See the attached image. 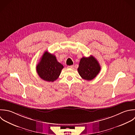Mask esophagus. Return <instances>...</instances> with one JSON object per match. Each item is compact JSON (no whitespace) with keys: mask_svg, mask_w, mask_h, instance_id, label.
Listing matches in <instances>:
<instances>
[{"mask_svg":"<svg viewBox=\"0 0 135 135\" xmlns=\"http://www.w3.org/2000/svg\"><path fill=\"white\" fill-rule=\"evenodd\" d=\"M73 67H74V66H73V65H71V66H68V68H70V69H72V68H73Z\"/></svg>","mask_w":135,"mask_h":135,"instance_id":"1","label":"esophagus"}]
</instances>
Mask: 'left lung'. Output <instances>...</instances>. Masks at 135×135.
Returning a JSON list of instances; mask_svg holds the SVG:
<instances>
[{
	"instance_id": "left-lung-1",
	"label": "left lung",
	"mask_w": 135,
	"mask_h": 135,
	"mask_svg": "<svg viewBox=\"0 0 135 135\" xmlns=\"http://www.w3.org/2000/svg\"><path fill=\"white\" fill-rule=\"evenodd\" d=\"M100 66L93 56L83 57L80 60L78 71L81 77L87 80L95 78L100 71Z\"/></svg>"
}]
</instances>
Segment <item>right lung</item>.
Returning a JSON list of instances; mask_svg holds the SVG:
<instances>
[{"mask_svg":"<svg viewBox=\"0 0 135 135\" xmlns=\"http://www.w3.org/2000/svg\"><path fill=\"white\" fill-rule=\"evenodd\" d=\"M63 68V65L57 60L56 56L46 51L37 64L36 70L42 79L53 82L59 77Z\"/></svg>","mask_w":135,"mask_h":135,"instance_id":"add662e5","label":"right lung"}]
</instances>
